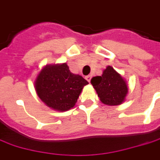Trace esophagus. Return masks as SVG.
Masks as SVG:
<instances>
[{"mask_svg":"<svg viewBox=\"0 0 160 160\" xmlns=\"http://www.w3.org/2000/svg\"><path fill=\"white\" fill-rule=\"evenodd\" d=\"M85 79H86L87 81H88V82H91V75H89V76H86V77H85Z\"/></svg>","mask_w":160,"mask_h":160,"instance_id":"1","label":"esophagus"}]
</instances>
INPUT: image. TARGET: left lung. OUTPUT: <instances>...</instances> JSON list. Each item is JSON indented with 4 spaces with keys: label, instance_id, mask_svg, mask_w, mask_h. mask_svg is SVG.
<instances>
[{
    "label": "left lung",
    "instance_id": "left-lung-1",
    "mask_svg": "<svg viewBox=\"0 0 160 160\" xmlns=\"http://www.w3.org/2000/svg\"><path fill=\"white\" fill-rule=\"evenodd\" d=\"M91 84L100 101L106 105H119L125 101L129 91L126 81L112 66L103 69L102 76L91 78Z\"/></svg>",
    "mask_w": 160,
    "mask_h": 160
}]
</instances>
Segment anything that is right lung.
<instances>
[{
  "mask_svg": "<svg viewBox=\"0 0 160 160\" xmlns=\"http://www.w3.org/2000/svg\"><path fill=\"white\" fill-rule=\"evenodd\" d=\"M34 82L41 100L58 112L73 108L83 87L89 83L82 76L71 73L66 62L45 65Z\"/></svg>",
  "mask_w": 160,
  "mask_h": 160,
  "instance_id": "obj_1",
  "label": "right lung"
}]
</instances>
